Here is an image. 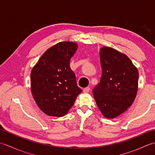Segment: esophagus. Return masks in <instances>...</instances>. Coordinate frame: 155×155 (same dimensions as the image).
<instances>
[{
  "instance_id": "obj_1",
  "label": "esophagus",
  "mask_w": 155,
  "mask_h": 155,
  "mask_svg": "<svg viewBox=\"0 0 155 155\" xmlns=\"http://www.w3.org/2000/svg\"><path fill=\"white\" fill-rule=\"evenodd\" d=\"M90 90H91V88L89 87H87V88H84L83 92H84V93H88V92L90 91Z\"/></svg>"
}]
</instances>
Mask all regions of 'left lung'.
I'll use <instances>...</instances> for the list:
<instances>
[{
  "instance_id": "left-lung-1",
  "label": "left lung",
  "mask_w": 155,
  "mask_h": 155,
  "mask_svg": "<svg viewBox=\"0 0 155 155\" xmlns=\"http://www.w3.org/2000/svg\"><path fill=\"white\" fill-rule=\"evenodd\" d=\"M102 76L93 91L97 107L107 118H114L129 108L138 91L139 72L126 54L108 47L100 50Z\"/></svg>"
}]
</instances>
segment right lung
<instances>
[{
	"instance_id": "add662e5",
	"label": "right lung",
	"mask_w": 155,
	"mask_h": 155,
	"mask_svg": "<svg viewBox=\"0 0 155 155\" xmlns=\"http://www.w3.org/2000/svg\"><path fill=\"white\" fill-rule=\"evenodd\" d=\"M77 48L74 42H58L47 49L32 69V94L39 108L48 116H64L82 92L70 67Z\"/></svg>"
}]
</instances>
